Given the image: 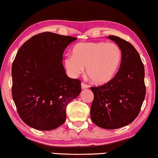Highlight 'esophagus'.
Instances as JSON below:
<instances>
[{
  "instance_id": "obj_1",
  "label": "esophagus",
  "mask_w": 158,
  "mask_h": 158,
  "mask_svg": "<svg viewBox=\"0 0 158 158\" xmlns=\"http://www.w3.org/2000/svg\"><path fill=\"white\" fill-rule=\"evenodd\" d=\"M89 85H87V84H85L84 83H81V88L82 89H86V88H88Z\"/></svg>"
}]
</instances>
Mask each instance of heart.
<instances>
[{"mask_svg":"<svg viewBox=\"0 0 158 158\" xmlns=\"http://www.w3.org/2000/svg\"><path fill=\"white\" fill-rule=\"evenodd\" d=\"M122 53L115 43L103 42H81L75 44L72 55L64 59V66L69 74L76 77L83 72L97 84L111 81L119 68Z\"/></svg>","mask_w":158,"mask_h":158,"instance_id":"1","label":"heart"}]
</instances>
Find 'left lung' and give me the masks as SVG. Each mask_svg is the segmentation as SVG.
<instances>
[{"label": "left lung", "mask_w": 158, "mask_h": 158, "mask_svg": "<svg viewBox=\"0 0 158 158\" xmlns=\"http://www.w3.org/2000/svg\"><path fill=\"white\" fill-rule=\"evenodd\" d=\"M108 38L119 47L122 61L113 79L90 88L94 95L90 118L101 128L115 129L131 124L139 113L146 93L144 68L132 44L116 36Z\"/></svg>", "instance_id": "obj_1"}]
</instances>
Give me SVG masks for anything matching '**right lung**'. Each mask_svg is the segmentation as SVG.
<instances>
[{
	"mask_svg": "<svg viewBox=\"0 0 158 158\" xmlns=\"http://www.w3.org/2000/svg\"><path fill=\"white\" fill-rule=\"evenodd\" d=\"M77 38L44 32L19 49L12 64V96L26 124L42 131L55 129L66 119V107L79 96L81 81L67 76L64 49Z\"/></svg>",
	"mask_w": 158,
	"mask_h": 158,
	"instance_id": "1",
	"label": "right lung"
}]
</instances>
